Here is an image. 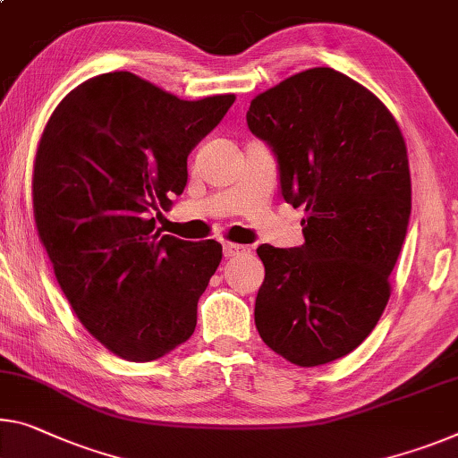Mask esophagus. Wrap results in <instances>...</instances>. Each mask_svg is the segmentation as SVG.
Instances as JSON below:
<instances>
[{"label":"esophagus","instance_id":"34e87169","mask_svg":"<svg viewBox=\"0 0 458 458\" xmlns=\"http://www.w3.org/2000/svg\"><path fill=\"white\" fill-rule=\"evenodd\" d=\"M223 253L227 258H235V256H242V253H250V248H248V245H242V243L225 242L223 243Z\"/></svg>","mask_w":458,"mask_h":458}]
</instances>
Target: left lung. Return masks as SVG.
Instances as JSON below:
<instances>
[{
  "label": "left lung",
  "instance_id": "obj_1",
  "mask_svg": "<svg viewBox=\"0 0 458 458\" xmlns=\"http://www.w3.org/2000/svg\"><path fill=\"white\" fill-rule=\"evenodd\" d=\"M248 126L276 153L305 243L259 245L256 327L297 367L360 346L381 319L411 213L405 139L389 108L335 69L313 67L253 98Z\"/></svg>",
  "mask_w": 458,
  "mask_h": 458
}]
</instances>
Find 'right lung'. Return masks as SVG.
I'll use <instances>...</instances> for the list:
<instances>
[{"instance_id":"add662e5","label":"right lung","mask_w":458,"mask_h":458,"mask_svg":"<svg viewBox=\"0 0 458 458\" xmlns=\"http://www.w3.org/2000/svg\"><path fill=\"white\" fill-rule=\"evenodd\" d=\"M233 102L180 100L131 72L102 73L69 91L42 131L38 239L77 319L124 360H157L194 334L223 248L161 235L151 213L184 192L188 153Z\"/></svg>"}]
</instances>
